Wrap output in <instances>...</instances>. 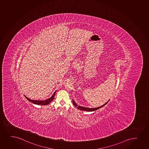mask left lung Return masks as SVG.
Listing matches in <instances>:
<instances>
[{"label":"left lung","mask_w":149,"mask_h":149,"mask_svg":"<svg viewBox=\"0 0 149 149\" xmlns=\"http://www.w3.org/2000/svg\"><path fill=\"white\" fill-rule=\"evenodd\" d=\"M108 102V101L107 103H106L105 104H104L103 105L99 107L94 108H89L81 107V106H77V104L75 103V102H74V100L72 99V103H73L74 105L75 106V107H77V108L78 109L81 110H84V111H95V110H97L99 109L100 108L102 107H103Z\"/></svg>","instance_id":"1"}]
</instances>
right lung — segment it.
<instances>
[{
    "label": "right lung",
    "instance_id": "obj_1",
    "mask_svg": "<svg viewBox=\"0 0 149 149\" xmlns=\"http://www.w3.org/2000/svg\"><path fill=\"white\" fill-rule=\"evenodd\" d=\"M56 92H55L53 94V95L51 97V98H49V99H48L45 100V101H38V100H31L30 99H29L28 98L26 97V96H25V97L26 98L27 100H29V101H30V102H32L33 103L35 104H38V105H47L48 104H49L54 99L55 94Z\"/></svg>",
    "mask_w": 149,
    "mask_h": 149
}]
</instances>
